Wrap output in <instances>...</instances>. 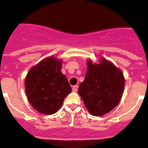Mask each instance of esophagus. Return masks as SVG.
I'll return each mask as SVG.
<instances>
[{"instance_id":"1","label":"esophagus","mask_w":148,"mask_h":148,"mask_svg":"<svg viewBox=\"0 0 148 148\" xmlns=\"http://www.w3.org/2000/svg\"><path fill=\"white\" fill-rule=\"evenodd\" d=\"M78 85H75L73 87V92H77L78 91Z\"/></svg>"}]
</instances>
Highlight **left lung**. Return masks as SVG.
Here are the masks:
<instances>
[{
	"label": "left lung",
	"instance_id": "8db88e82",
	"mask_svg": "<svg viewBox=\"0 0 148 148\" xmlns=\"http://www.w3.org/2000/svg\"><path fill=\"white\" fill-rule=\"evenodd\" d=\"M85 78L78 87V94L90 114L101 116L120 102L125 78L122 72L105 58H101L99 64L88 60Z\"/></svg>",
	"mask_w": 148,
	"mask_h": 148
}]
</instances>
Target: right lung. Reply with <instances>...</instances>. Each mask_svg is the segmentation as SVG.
<instances>
[{
    "instance_id": "add662e5",
    "label": "right lung",
    "mask_w": 148,
    "mask_h": 148,
    "mask_svg": "<svg viewBox=\"0 0 148 148\" xmlns=\"http://www.w3.org/2000/svg\"><path fill=\"white\" fill-rule=\"evenodd\" d=\"M62 61L48 57L32 67L25 78L27 99L39 113H56L71 92L67 78L61 73Z\"/></svg>"
}]
</instances>
